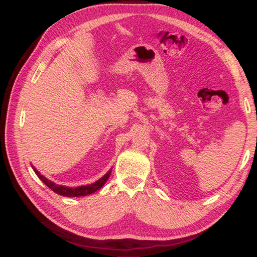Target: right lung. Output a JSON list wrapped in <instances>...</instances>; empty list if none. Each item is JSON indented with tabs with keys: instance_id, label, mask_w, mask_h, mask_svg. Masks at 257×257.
<instances>
[{
	"instance_id": "1",
	"label": "right lung",
	"mask_w": 257,
	"mask_h": 257,
	"mask_svg": "<svg viewBox=\"0 0 257 257\" xmlns=\"http://www.w3.org/2000/svg\"><path fill=\"white\" fill-rule=\"evenodd\" d=\"M35 173H36L37 177L40 178V179L44 182V184L49 187L50 189H52L54 191V193L59 194V195H62V196H67V197H78V196H86V195H89V194H93L95 191L98 190L99 188H102L105 184L106 180L108 179V177H110V173L111 171H108L105 176H103L101 179L97 180L96 182H94L92 185H86V186H80V187H77V188H70V187H64V186H59L54 184V182H52L51 180L46 179L44 176H42L40 172H38L36 169H34Z\"/></svg>"
}]
</instances>
